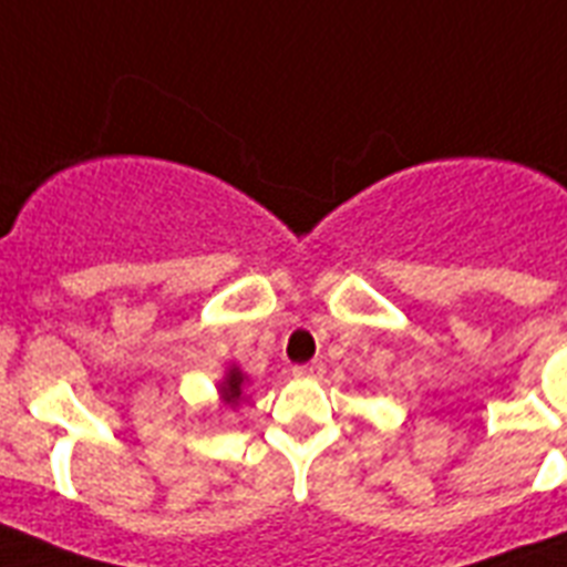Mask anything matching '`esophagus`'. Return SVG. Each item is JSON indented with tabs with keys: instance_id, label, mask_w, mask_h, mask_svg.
I'll return each instance as SVG.
<instances>
[{
	"instance_id": "esophagus-1",
	"label": "esophagus",
	"mask_w": 567,
	"mask_h": 567,
	"mask_svg": "<svg viewBox=\"0 0 567 567\" xmlns=\"http://www.w3.org/2000/svg\"><path fill=\"white\" fill-rule=\"evenodd\" d=\"M293 377H300V379H315V377H323V362L297 364V368H293Z\"/></svg>"
}]
</instances>
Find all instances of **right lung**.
<instances>
[{"instance_id": "obj_1", "label": "right lung", "mask_w": 567, "mask_h": 567, "mask_svg": "<svg viewBox=\"0 0 567 567\" xmlns=\"http://www.w3.org/2000/svg\"><path fill=\"white\" fill-rule=\"evenodd\" d=\"M244 385H247V373L240 371L238 364H229L226 377L217 382V391H220L223 403L231 405V409L244 403Z\"/></svg>"}]
</instances>
